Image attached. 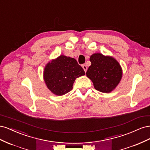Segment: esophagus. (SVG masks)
<instances>
[{
    "instance_id": "34e87169",
    "label": "esophagus",
    "mask_w": 150,
    "mask_h": 150,
    "mask_svg": "<svg viewBox=\"0 0 150 150\" xmlns=\"http://www.w3.org/2000/svg\"><path fill=\"white\" fill-rule=\"evenodd\" d=\"M82 67H83V69L84 70V71H85V72H86V71H87V69H88V67H87V66H86V64H83V65H82Z\"/></svg>"
}]
</instances>
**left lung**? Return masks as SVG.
I'll return each mask as SVG.
<instances>
[{
  "label": "left lung",
  "mask_w": 150,
  "mask_h": 150,
  "mask_svg": "<svg viewBox=\"0 0 150 150\" xmlns=\"http://www.w3.org/2000/svg\"><path fill=\"white\" fill-rule=\"evenodd\" d=\"M91 62L86 75L93 81L94 87L102 93H110L118 84L122 77L119 63L111 57L104 56L100 53L90 57Z\"/></svg>",
  "instance_id": "obj_1"
}]
</instances>
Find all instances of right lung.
<instances>
[{"label": "right lung", "mask_w": 150, "mask_h": 150, "mask_svg": "<svg viewBox=\"0 0 150 150\" xmlns=\"http://www.w3.org/2000/svg\"><path fill=\"white\" fill-rule=\"evenodd\" d=\"M84 74L83 67L75 59L60 56L46 65L44 78L52 93L62 96L72 89L76 78Z\"/></svg>", "instance_id": "1"}]
</instances>
